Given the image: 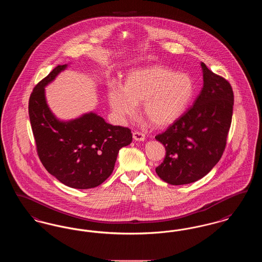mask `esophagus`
I'll return each mask as SVG.
<instances>
[{
    "instance_id": "esophagus-1",
    "label": "esophagus",
    "mask_w": 262,
    "mask_h": 262,
    "mask_svg": "<svg viewBox=\"0 0 262 262\" xmlns=\"http://www.w3.org/2000/svg\"><path fill=\"white\" fill-rule=\"evenodd\" d=\"M133 137H134V139L137 140V141H143V140L145 139L144 134H142V133H140V132H135V133L133 134Z\"/></svg>"
}]
</instances>
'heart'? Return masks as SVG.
Returning <instances> with one entry per match:
<instances>
[{
	"label": "heart",
	"mask_w": 262,
	"mask_h": 262,
	"mask_svg": "<svg viewBox=\"0 0 262 262\" xmlns=\"http://www.w3.org/2000/svg\"><path fill=\"white\" fill-rule=\"evenodd\" d=\"M195 83L187 74L158 64L130 71L124 85L113 84L108 100L113 112L120 120L132 118L137 103L142 102V112L156 126L172 124L191 103Z\"/></svg>",
	"instance_id": "1"
}]
</instances>
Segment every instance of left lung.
Here are the masks:
<instances>
[{"label":"left lung","instance_id":"1","mask_svg":"<svg viewBox=\"0 0 262 262\" xmlns=\"http://www.w3.org/2000/svg\"><path fill=\"white\" fill-rule=\"evenodd\" d=\"M203 88L193 105L155 138L166 149L155 169L164 182L187 185L211 171L223 155L232 123L234 93L230 82L204 62Z\"/></svg>","mask_w":262,"mask_h":262}]
</instances>
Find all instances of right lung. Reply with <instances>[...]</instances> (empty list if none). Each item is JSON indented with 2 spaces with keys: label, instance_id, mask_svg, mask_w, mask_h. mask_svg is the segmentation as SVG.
<instances>
[{
  "label": "right lung",
  "instance_id": "1",
  "mask_svg": "<svg viewBox=\"0 0 262 262\" xmlns=\"http://www.w3.org/2000/svg\"><path fill=\"white\" fill-rule=\"evenodd\" d=\"M66 68L57 66L34 88L28 102L29 120L45 169L68 187L92 188L111 176L119 150L132 142L133 135L128 127L110 125L95 113L59 121L46 103L44 88Z\"/></svg>",
  "mask_w": 262,
  "mask_h": 262
}]
</instances>
